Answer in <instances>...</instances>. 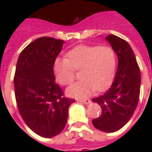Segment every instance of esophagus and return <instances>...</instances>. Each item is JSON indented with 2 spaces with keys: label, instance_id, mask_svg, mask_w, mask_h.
<instances>
[{
  "label": "esophagus",
  "instance_id": "obj_1",
  "mask_svg": "<svg viewBox=\"0 0 152 152\" xmlns=\"http://www.w3.org/2000/svg\"><path fill=\"white\" fill-rule=\"evenodd\" d=\"M76 101H78V102H82V103H85V104H89L91 102L90 101V99H76Z\"/></svg>",
  "mask_w": 152,
  "mask_h": 152
}]
</instances>
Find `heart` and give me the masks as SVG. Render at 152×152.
<instances>
[{
  "mask_svg": "<svg viewBox=\"0 0 152 152\" xmlns=\"http://www.w3.org/2000/svg\"><path fill=\"white\" fill-rule=\"evenodd\" d=\"M66 58H58L53 64V72L58 82L68 86L75 78V70L81 69L80 80L66 89L72 97L85 98L96 89L104 90L114 78L116 59L113 50L109 46L80 45L67 53Z\"/></svg>",
  "mask_w": 152,
  "mask_h": 152,
  "instance_id": "b5f03b06",
  "label": "heart"
}]
</instances>
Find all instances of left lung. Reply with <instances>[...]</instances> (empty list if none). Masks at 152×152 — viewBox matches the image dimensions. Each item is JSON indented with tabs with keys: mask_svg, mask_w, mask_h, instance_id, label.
Instances as JSON below:
<instances>
[{
	"mask_svg": "<svg viewBox=\"0 0 152 152\" xmlns=\"http://www.w3.org/2000/svg\"><path fill=\"white\" fill-rule=\"evenodd\" d=\"M106 40L117 54L118 66L111 88L93 99L102 108V114L94 119V126L106 133H113L127 124L137 107L141 86V73L137 60L127 41L115 35Z\"/></svg>",
	"mask_w": 152,
	"mask_h": 152,
	"instance_id": "1",
	"label": "left lung"
}]
</instances>
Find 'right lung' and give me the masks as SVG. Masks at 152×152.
<instances>
[{"instance_id": "right-lung-1", "label": "right lung", "mask_w": 152, "mask_h": 152, "mask_svg": "<svg viewBox=\"0 0 152 152\" xmlns=\"http://www.w3.org/2000/svg\"><path fill=\"white\" fill-rule=\"evenodd\" d=\"M63 44V40L38 38L22 51L16 65L14 84L18 112L40 137H54L63 130L68 108L75 102L63 97L53 74V64Z\"/></svg>"}]
</instances>
